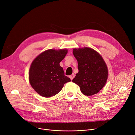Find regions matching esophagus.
Wrapping results in <instances>:
<instances>
[{"label":"esophagus","mask_w":135,"mask_h":135,"mask_svg":"<svg viewBox=\"0 0 135 135\" xmlns=\"http://www.w3.org/2000/svg\"><path fill=\"white\" fill-rule=\"evenodd\" d=\"M74 74H72V75L69 76V78H71V80H72V79L74 78Z\"/></svg>","instance_id":"obj_1"}]
</instances>
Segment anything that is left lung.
<instances>
[{
  "instance_id": "1",
  "label": "left lung",
  "mask_w": 135,
  "mask_h": 135,
  "mask_svg": "<svg viewBox=\"0 0 135 135\" xmlns=\"http://www.w3.org/2000/svg\"><path fill=\"white\" fill-rule=\"evenodd\" d=\"M73 53L78 62V73L72 82L79 86L84 95L97 93L105 85L108 78L107 67L102 57L87 47L74 49Z\"/></svg>"
}]
</instances>
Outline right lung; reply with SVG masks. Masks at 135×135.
Returning a JSON list of instances; mask_svg holds the SVG:
<instances>
[{
	"label": "right lung",
	"instance_id": "add662e5",
	"mask_svg": "<svg viewBox=\"0 0 135 135\" xmlns=\"http://www.w3.org/2000/svg\"><path fill=\"white\" fill-rule=\"evenodd\" d=\"M67 53V49L47 50L32 62L29 73V82L41 96L51 97L56 95L61 91L64 84L71 81L59 65Z\"/></svg>",
	"mask_w": 135,
	"mask_h": 135
}]
</instances>
